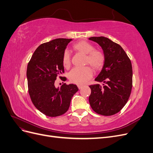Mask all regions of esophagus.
Masks as SVG:
<instances>
[{
  "label": "esophagus",
  "instance_id": "esophagus-1",
  "mask_svg": "<svg viewBox=\"0 0 153 153\" xmlns=\"http://www.w3.org/2000/svg\"><path fill=\"white\" fill-rule=\"evenodd\" d=\"M82 85H78V89H82Z\"/></svg>",
  "mask_w": 153,
  "mask_h": 153
}]
</instances>
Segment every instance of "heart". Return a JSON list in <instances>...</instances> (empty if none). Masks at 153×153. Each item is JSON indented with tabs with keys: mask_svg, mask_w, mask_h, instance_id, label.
<instances>
[{
	"mask_svg": "<svg viewBox=\"0 0 153 153\" xmlns=\"http://www.w3.org/2000/svg\"><path fill=\"white\" fill-rule=\"evenodd\" d=\"M74 48L80 52L87 55L86 64L98 69L103 66L105 61L104 53L100 50L94 49V46L85 41H81L74 45ZM62 63L64 67L69 68L71 65V54L68 50L64 51L62 55ZM93 71L87 66L85 67H75L69 73V79L74 84L84 85L92 78Z\"/></svg>",
	"mask_w": 153,
	"mask_h": 153,
	"instance_id": "1",
	"label": "heart"
}]
</instances>
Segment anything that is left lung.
Wrapping results in <instances>:
<instances>
[{
    "label": "left lung",
    "mask_w": 153,
    "mask_h": 153,
    "mask_svg": "<svg viewBox=\"0 0 153 153\" xmlns=\"http://www.w3.org/2000/svg\"><path fill=\"white\" fill-rule=\"evenodd\" d=\"M89 40L98 43L105 55L104 65L95 78L103 82L91 85L89 103L97 114L109 116L119 112L131 94L133 71L130 59L119 44L105 37H91Z\"/></svg>",
    "instance_id": "left-lung-1"
}]
</instances>
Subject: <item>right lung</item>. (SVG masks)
Masks as SVG:
<instances>
[{"label": "right lung", "instance_id": "1", "mask_svg": "<svg viewBox=\"0 0 153 153\" xmlns=\"http://www.w3.org/2000/svg\"><path fill=\"white\" fill-rule=\"evenodd\" d=\"M71 41L72 39L58 38L41 44L27 65L28 91L32 102L37 109L48 117L65 114L73 96L78 91L74 84L65 83L57 88L54 84L57 76L64 73L62 55ZM64 79L66 80V78Z\"/></svg>", "mask_w": 153, "mask_h": 153}]
</instances>
